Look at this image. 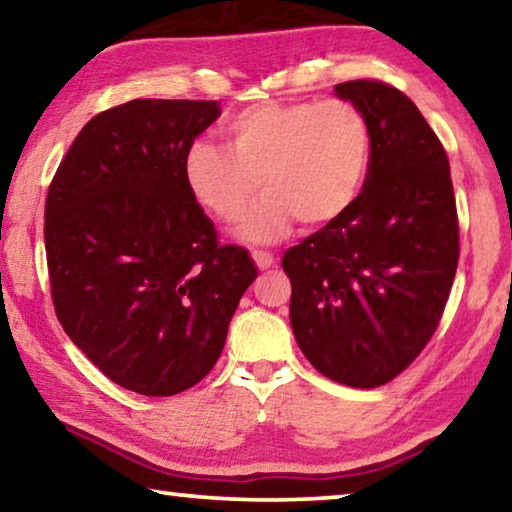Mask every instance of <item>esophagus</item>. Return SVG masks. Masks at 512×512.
Instances as JSON below:
<instances>
[{"label":"esophagus","instance_id":"1","mask_svg":"<svg viewBox=\"0 0 512 512\" xmlns=\"http://www.w3.org/2000/svg\"><path fill=\"white\" fill-rule=\"evenodd\" d=\"M253 259H255V264H257L259 271L271 269V266L276 264V259H273V255L271 253H264V250H253Z\"/></svg>","mask_w":512,"mask_h":512}]
</instances>
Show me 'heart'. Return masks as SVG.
Segmentation results:
<instances>
[{"label": "heart", "instance_id": "obj_1", "mask_svg": "<svg viewBox=\"0 0 512 512\" xmlns=\"http://www.w3.org/2000/svg\"><path fill=\"white\" fill-rule=\"evenodd\" d=\"M225 147L193 140L181 177L190 197L223 223H236L262 188L239 236L271 243L299 220L333 225L354 207L370 172L368 117L352 101L259 103L223 126Z\"/></svg>", "mask_w": 512, "mask_h": 512}]
</instances>
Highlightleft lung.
<instances>
[{
  "mask_svg": "<svg viewBox=\"0 0 512 512\" xmlns=\"http://www.w3.org/2000/svg\"><path fill=\"white\" fill-rule=\"evenodd\" d=\"M368 117L370 172L356 204L289 248L294 338L338 384L377 388L423 352L451 294L460 232L448 156L414 103L377 80L335 85Z\"/></svg>",
  "mask_w": 512,
  "mask_h": 512,
  "instance_id": "left-lung-1",
  "label": "left lung"
}]
</instances>
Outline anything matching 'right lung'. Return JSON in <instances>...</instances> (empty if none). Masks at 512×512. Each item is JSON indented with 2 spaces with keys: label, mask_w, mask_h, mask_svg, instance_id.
I'll list each match as a JSON object with an SVG mask.
<instances>
[{
  "label": "right lung",
  "mask_w": 512,
  "mask_h": 512,
  "mask_svg": "<svg viewBox=\"0 0 512 512\" xmlns=\"http://www.w3.org/2000/svg\"><path fill=\"white\" fill-rule=\"evenodd\" d=\"M216 101L137 98L96 114L45 200L52 303L68 338L114 384L149 398L209 375L241 296L248 250L218 246L181 177Z\"/></svg>",
  "instance_id": "obj_1"
}]
</instances>
